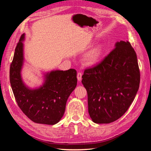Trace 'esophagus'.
<instances>
[{
	"mask_svg": "<svg viewBox=\"0 0 151 151\" xmlns=\"http://www.w3.org/2000/svg\"><path fill=\"white\" fill-rule=\"evenodd\" d=\"M82 76H83V74H82L81 72H78V73H77V79H78L79 81H81L82 80Z\"/></svg>",
	"mask_w": 151,
	"mask_h": 151,
	"instance_id": "34e87169",
	"label": "esophagus"
}]
</instances>
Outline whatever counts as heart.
Returning <instances> with one entry per match:
<instances>
[{
  "label": "heart",
  "instance_id": "1",
  "mask_svg": "<svg viewBox=\"0 0 151 151\" xmlns=\"http://www.w3.org/2000/svg\"><path fill=\"white\" fill-rule=\"evenodd\" d=\"M101 48L98 47L94 48L86 54L85 57V61L88 64H93L96 62L101 55Z\"/></svg>",
  "mask_w": 151,
  "mask_h": 151
}]
</instances>
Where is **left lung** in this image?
Instances as JSON below:
<instances>
[{
	"mask_svg": "<svg viewBox=\"0 0 151 151\" xmlns=\"http://www.w3.org/2000/svg\"><path fill=\"white\" fill-rule=\"evenodd\" d=\"M82 83L87 90L88 111L96 123H109L124 114L140 84L137 57L129 42L120 41L101 62L85 69Z\"/></svg>",
	"mask_w": 151,
	"mask_h": 151,
	"instance_id": "obj_1",
	"label": "left lung"
}]
</instances>
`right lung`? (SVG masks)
Masks as SVG:
<instances>
[{"label": "right lung", "mask_w": 151, "mask_h": 151, "mask_svg": "<svg viewBox=\"0 0 151 151\" xmlns=\"http://www.w3.org/2000/svg\"><path fill=\"white\" fill-rule=\"evenodd\" d=\"M24 37V35L21 36L11 63L9 78L13 94L18 106L31 120L54 125L63 116L67 99L77 86V72L73 68L52 71L45 76V82L40 88H26L21 77Z\"/></svg>", "instance_id": "obj_1"}]
</instances>
